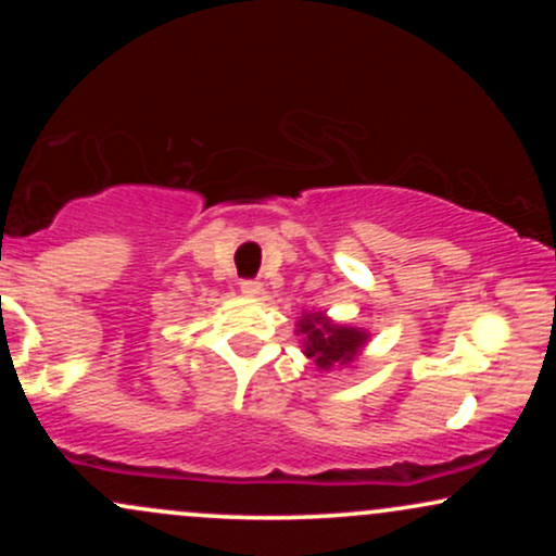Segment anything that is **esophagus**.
Wrapping results in <instances>:
<instances>
[{
    "label": "esophagus",
    "instance_id": "esophagus-1",
    "mask_svg": "<svg viewBox=\"0 0 556 556\" xmlns=\"http://www.w3.org/2000/svg\"><path fill=\"white\" fill-rule=\"evenodd\" d=\"M240 290H242V295H245V298H258L261 292H264V285L256 282V279H242Z\"/></svg>",
    "mask_w": 556,
    "mask_h": 556
}]
</instances>
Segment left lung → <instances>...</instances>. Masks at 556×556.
I'll return each instance as SVG.
<instances>
[{
    "label": "left lung",
    "instance_id": "left-lung-1",
    "mask_svg": "<svg viewBox=\"0 0 556 556\" xmlns=\"http://www.w3.org/2000/svg\"><path fill=\"white\" fill-rule=\"evenodd\" d=\"M295 334L303 344V355L318 371L355 366L363 348L371 340L368 329L334 321L327 311H303L295 324Z\"/></svg>",
    "mask_w": 556,
    "mask_h": 556
}]
</instances>
